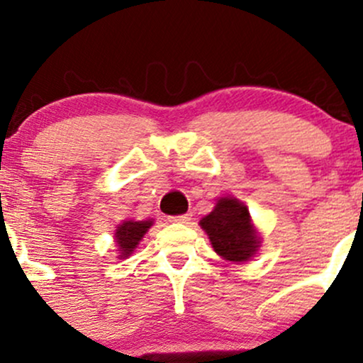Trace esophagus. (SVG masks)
<instances>
[{"label":"esophagus","mask_w":363,"mask_h":363,"mask_svg":"<svg viewBox=\"0 0 363 363\" xmlns=\"http://www.w3.org/2000/svg\"><path fill=\"white\" fill-rule=\"evenodd\" d=\"M191 213H184V215H177V216H170V222L174 223H187L191 220Z\"/></svg>","instance_id":"esophagus-1"}]
</instances>
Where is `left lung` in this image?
<instances>
[{
	"instance_id": "1",
	"label": "left lung",
	"mask_w": 363,
	"mask_h": 363,
	"mask_svg": "<svg viewBox=\"0 0 363 363\" xmlns=\"http://www.w3.org/2000/svg\"><path fill=\"white\" fill-rule=\"evenodd\" d=\"M215 252L225 261L245 262L257 252L261 237L254 228L247 206L234 196H223L210 215L199 220Z\"/></svg>"
}]
</instances>
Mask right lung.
<instances>
[{
    "label": "right lung",
    "instance_id": "right-lung-1",
    "mask_svg": "<svg viewBox=\"0 0 363 363\" xmlns=\"http://www.w3.org/2000/svg\"><path fill=\"white\" fill-rule=\"evenodd\" d=\"M153 225V220H124L123 223L116 228V244H118V251L121 259L128 257L129 254H133L136 247H138L140 240L143 239V235L147 234L148 228Z\"/></svg>",
    "mask_w": 363,
    "mask_h": 363
}]
</instances>
